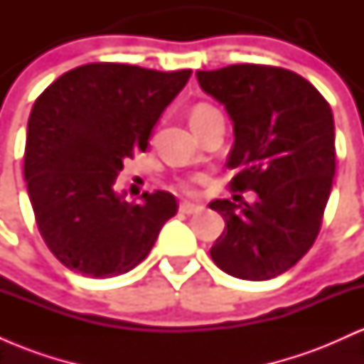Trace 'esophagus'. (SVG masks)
I'll list each match as a JSON object with an SVG mask.
<instances>
[{"instance_id": "esophagus-1", "label": "esophagus", "mask_w": 364, "mask_h": 364, "mask_svg": "<svg viewBox=\"0 0 364 364\" xmlns=\"http://www.w3.org/2000/svg\"><path fill=\"white\" fill-rule=\"evenodd\" d=\"M203 210V207H200V205H193V203H181V205H179V212H181V214H186V215H191V214H198V212H202Z\"/></svg>"}]
</instances>
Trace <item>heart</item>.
I'll list each match as a JSON object with an SVG mask.
<instances>
[{
	"instance_id": "obj_1",
	"label": "heart",
	"mask_w": 364,
	"mask_h": 364,
	"mask_svg": "<svg viewBox=\"0 0 364 364\" xmlns=\"http://www.w3.org/2000/svg\"><path fill=\"white\" fill-rule=\"evenodd\" d=\"M214 111H215L214 107L208 106V104H198V106H195L193 112H191V123H196V121L203 119L205 116H208L210 112H214ZM200 183H203L202 176L186 178V179H181V181H178L176 188L185 195H196V186H198Z\"/></svg>"
}]
</instances>
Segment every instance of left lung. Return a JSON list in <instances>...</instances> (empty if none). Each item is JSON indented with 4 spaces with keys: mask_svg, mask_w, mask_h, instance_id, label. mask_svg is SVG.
Masks as SVG:
<instances>
[{
    "mask_svg": "<svg viewBox=\"0 0 364 364\" xmlns=\"http://www.w3.org/2000/svg\"><path fill=\"white\" fill-rule=\"evenodd\" d=\"M235 124L229 186L257 202L214 200L224 217L210 257L225 274L267 281L296 265L315 243L336 174L332 109L301 75L270 65L196 72Z\"/></svg>",
    "mask_w": 364,
    "mask_h": 364,
    "instance_id": "8db88e82",
    "label": "left lung"
}]
</instances>
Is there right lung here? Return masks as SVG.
I'll use <instances>...</instances> for the list:
<instances>
[{
  "label": "right lung",
  "mask_w": 364,
  "mask_h": 364,
  "mask_svg": "<svg viewBox=\"0 0 364 364\" xmlns=\"http://www.w3.org/2000/svg\"><path fill=\"white\" fill-rule=\"evenodd\" d=\"M190 75L89 63L36 99L23 176L41 236L70 270L95 279L127 274L176 215L168 191H145L144 202L128 203L114 181L123 162L147 149L154 124Z\"/></svg>",
  "instance_id": "1"
}]
</instances>
